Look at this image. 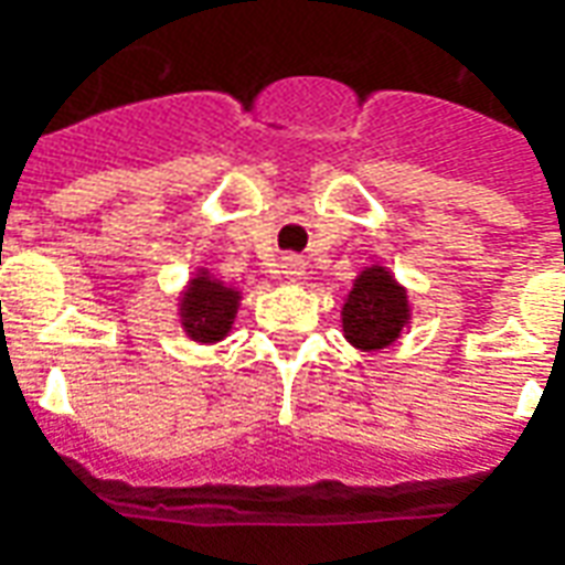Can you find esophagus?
Returning a JSON list of instances; mask_svg holds the SVG:
<instances>
[{
	"mask_svg": "<svg viewBox=\"0 0 565 565\" xmlns=\"http://www.w3.org/2000/svg\"><path fill=\"white\" fill-rule=\"evenodd\" d=\"M281 275L287 281H301V275H305V260L296 255L281 257Z\"/></svg>",
	"mask_w": 565,
	"mask_h": 565,
	"instance_id": "esophagus-1",
	"label": "esophagus"
}]
</instances>
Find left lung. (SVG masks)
<instances>
[{
    "mask_svg": "<svg viewBox=\"0 0 565 565\" xmlns=\"http://www.w3.org/2000/svg\"><path fill=\"white\" fill-rule=\"evenodd\" d=\"M343 337L361 352H381L411 326V296L384 264L363 266L340 308Z\"/></svg>",
    "mask_w": 565,
    "mask_h": 565,
    "instance_id": "left-lung-1",
    "label": "left lung"
}]
</instances>
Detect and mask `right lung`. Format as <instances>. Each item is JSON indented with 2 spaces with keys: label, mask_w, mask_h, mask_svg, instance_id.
<instances>
[{
  "label": "right lung",
  "mask_w": 565,
  "mask_h": 565,
  "mask_svg": "<svg viewBox=\"0 0 565 565\" xmlns=\"http://www.w3.org/2000/svg\"><path fill=\"white\" fill-rule=\"evenodd\" d=\"M243 292L199 266L179 292V326L193 343H222L234 328Z\"/></svg>",
  "instance_id": "right-lung-1"
}]
</instances>
